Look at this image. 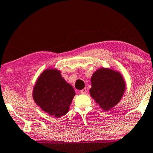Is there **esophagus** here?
<instances>
[{
    "label": "esophagus",
    "instance_id": "34e87169",
    "mask_svg": "<svg viewBox=\"0 0 153 153\" xmlns=\"http://www.w3.org/2000/svg\"><path fill=\"white\" fill-rule=\"evenodd\" d=\"M80 92H81V94H85L87 93L86 88H84V89H83V90H81V91H80Z\"/></svg>",
    "mask_w": 153,
    "mask_h": 153
}]
</instances>
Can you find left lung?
<instances>
[{"label":"left lung","mask_w":153,"mask_h":153,"mask_svg":"<svg viewBox=\"0 0 153 153\" xmlns=\"http://www.w3.org/2000/svg\"><path fill=\"white\" fill-rule=\"evenodd\" d=\"M91 83L90 95L105 111L116 106L126 90L125 81L120 72L107 68H100L94 72Z\"/></svg>","instance_id":"left-lung-1"}]
</instances>
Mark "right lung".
<instances>
[{
	"label": "right lung",
	"mask_w": 153,
	"mask_h": 153,
	"mask_svg": "<svg viewBox=\"0 0 153 153\" xmlns=\"http://www.w3.org/2000/svg\"><path fill=\"white\" fill-rule=\"evenodd\" d=\"M75 94L73 88L63 78L60 70L55 68L44 70L33 90L35 102L43 111L57 118L68 112Z\"/></svg>",
	"instance_id": "obj_1"
}]
</instances>
